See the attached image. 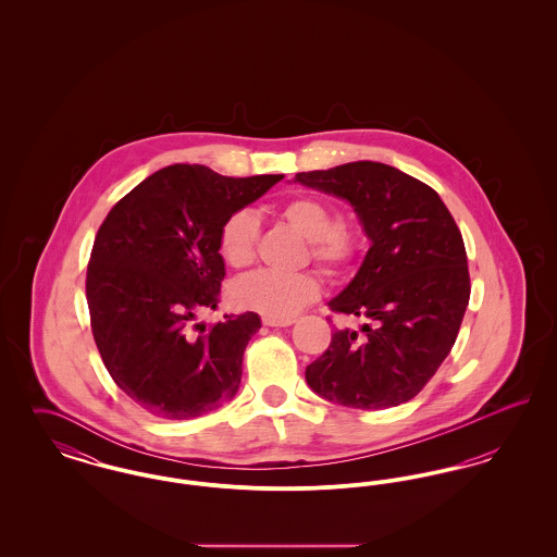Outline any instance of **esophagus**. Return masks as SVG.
Segmentation results:
<instances>
[{"instance_id": "esophagus-1", "label": "esophagus", "mask_w": 557, "mask_h": 557, "mask_svg": "<svg viewBox=\"0 0 557 557\" xmlns=\"http://www.w3.org/2000/svg\"><path fill=\"white\" fill-rule=\"evenodd\" d=\"M263 323H265V325H269V327H288V325H292V323H294V319L263 318Z\"/></svg>"}]
</instances>
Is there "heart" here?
<instances>
[{
    "mask_svg": "<svg viewBox=\"0 0 557 557\" xmlns=\"http://www.w3.org/2000/svg\"><path fill=\"white\" fill-rule=\"evenodd\" d=\"M280 214L309 239L311 261L327 275H343L357 265L363 242L355 227L341 221L338 209L325 198L292 196ZM259 239V219L250 211L232 212L219 230V252L230 267L252 263ZM232 302L265 318L286 319L319 296V282L311 273H282L259 269L232 286Z\"/></svg>",
    "mask_w": 557,
    "mask_h": 557,
    "instance_id": "b5f03b06",
    "label": "heart"
}]
</instances>
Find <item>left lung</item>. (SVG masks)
I'll use <instances>...</instances> for the list:
<instances>
[{"instance_id": "obj_1", "label": "left lung", "mask_w": 557, "mask_h": 557, "mask_svg": "<svg viewBox=\"0 0 557 557\" xmlns=\"http://www.w3.org/2000/svg\"><path fill=\"white\" fill-rule=\"evenodd\" d=\"M302 186L346 198L371 248L330 311L368 319L341 327L307 366L309 386L355 409L397 407L416 397L447 359L470 300L461 232L441 196L395 166L359 160L296 173Z\"/></svg>"}]
</instances>
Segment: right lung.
I'll list each match as a JSON object with an SVG mask.
<instances>
[{
	"mask_svg": "<svg viewBox=\"0 0 557 557\" xmlns=\"http://www.w3.org/2000/svg\"><path fill=\"white\" fill-rule=\"evenodd\" d=\"M284 175L223 177L171 164L123 196L100 225L85 277L94 341L114 384L160 420H191L238 393L257 313L191 321L225 277L219 230ZM201 327L196 335L193 330Z\"/></svg>",
	"mask_w": 557,
	"mask_h": 557,
	"instance_id": "add662e5",
	"label": "right lung"
}]
</instances>
